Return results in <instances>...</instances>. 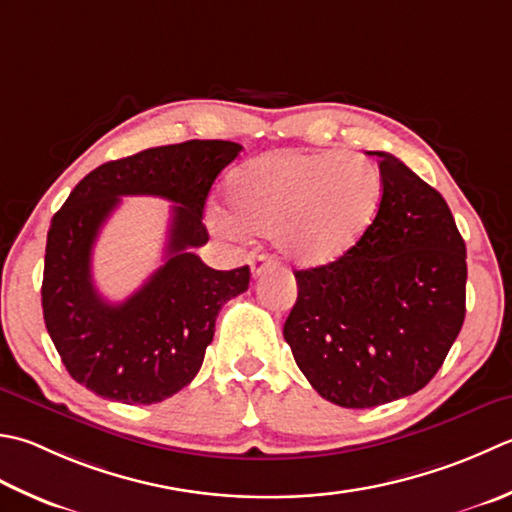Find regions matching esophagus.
I'll return each mask as SVG.
<instances>
[{"instance_id":"34e87169","label":"esophagus","mask_w":512,"mask_h":512,"mask_svg":"<svg viewBox=\"0 0 512 512\" xmlns=\"http://www.w3.org/2000/svg\"><path fill=\"white\" fill-rule=\"evenodd\" d=\"M273 266H275V259L268 257V255H257V257H253V262H250V270H253L255 277L262 275L264 270L273 268Z\"/></svg>"}]
</instances>
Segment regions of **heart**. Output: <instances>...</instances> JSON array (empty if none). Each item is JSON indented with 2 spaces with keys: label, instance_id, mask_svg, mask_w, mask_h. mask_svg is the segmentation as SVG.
I'll use <instances>...</instances> for the list:
<instances>
[{
  "label": "heart",
  "instance_id": "heart-1",
  "mask_svg": "<svg viewBox=\"0 0 512 512\" xmlns=\"http://www.w3.org/2000/svg\"><path fill=\"white\" fill-rule=\"evenodd\" d=\"M384 182L373 162L339 153H275L239 166L228 179V215L213 213L226 233L237 226L275 237L299 266H324L366 233L382 204Z\"/></svg>",
  "mask_w": 512,
  "mask_h": 512
}]
</instances>
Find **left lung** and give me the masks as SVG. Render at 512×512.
<instances>
[{
  "instance_id": "obj_1",
  "label": "left lung",
  "mask_w": 512,
  "mask_h": 512,
  "mask_svg": "<svg viewBox=\"0 0 512 512\" xmlns=\"http://www.w3.org/2000/svg\"><path fill=\"white\" fill-rule=\"evenodd\" d=\"M373 224L326 266L297 270L284 324L299 370L344 408L422 390L442 368L466 315V244L446 199L390 153Z\"/></svg>"
}]
</instances>
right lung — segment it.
Segmentation results:
<instances>
[{"instance_id": "right-lung-1", "label": "right lung", "mask_w": 512, "mask_h": 512, "mask_svg": "<svg viewBox=\"0 0 512 512\" xmlns=\"http://www.w3.org/2000/svg\"><path fill=\"white\" fill-rule=\"evenodd\" d=\"M242 146L190 139L157 146L88 173L50 219L42 308L46 330L77 384L122 404H157L193 382L215 319L244 293L250 268L215 270L193 248L208 242L204 206L217 175ZM124 194L173 201L165 264L122 305L92 284V246Z\"/></svg>"}]
</instances>
